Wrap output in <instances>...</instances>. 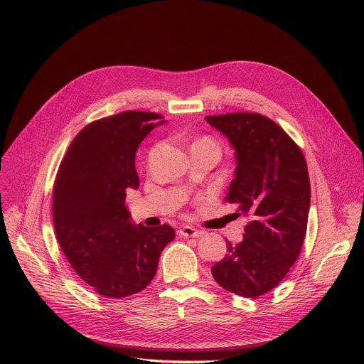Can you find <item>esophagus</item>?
<instances>
[{"instance_id":"esophagus-1","label":"esophagus","mask_w":364,"mask_h":364,"mask_svg":"<svg viewBox=\"0 0 364 364\" xmlns=\"http://www.w3.org/2000/svg\"><path fill=\"white\" fill-rule=\"evenodd\" d=\"M178 233H180L181 236H184V237H200V236L203 235L201 230H197V229H194V228H191V226H183V228H180V229H178Z\"/></svg>"}]
</instances>
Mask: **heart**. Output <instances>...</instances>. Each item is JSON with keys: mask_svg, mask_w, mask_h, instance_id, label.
I'll return each instance as SVG.
<instances>
[{"mask_svg": "<svg viewBox=\"0 0 364 364\" xmlns=\"http://www.w3.org/2000/svg\"><path fill=\"white\" fill-rule=\"evenodd\" d=\"M201 141H205V142H209V144H213V142H212V141H209V139H201ZM213 145H215V144H213Z\"/></svg>", "mask_w": 364, "mask_h": 364, "instance_id": "obj_1", "label": "heart"}]
</instances>
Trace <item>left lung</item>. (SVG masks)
I'll return each instance as SVG.
<instances>
[{
    "label": "left lung",
    "mask_w": 364,
    "mask_h": 364,
    "mask_svg": "<svg viewBox=\"0 0 364 364\" xmlns=\"http://www.w3.org/2000/svg\"><path fill=\"white\" fill-rule=\"evenodd\" d=\"M235 148V178L226 201L249 216L243 240L232 245L212 275L225 289L256 298L274 289L304 243L311 188L304 154L272 119L250 112L205 117Z\"/></svg>",
    "instance_id": "obj_1"
}]
</instances>
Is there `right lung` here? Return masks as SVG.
<instances>
[{"mask_svg":"<svg viewBox=\"0 0 364 364\" xmlns=\"http://www.w3.org/2000/svg\"><path fill=\"white\" fill-rule=\"evenodd\" d=\"M127 111L86 125L63 157L53 188L58 242L75 272L97 294L124 298L142 291L174 239L168 225H134L127 190L139 187L135 152L166 121Z\"/></svg>","mask_w":364,"mask_h":364,"instance_id":"1","label":"right lung"}]
</instances>
